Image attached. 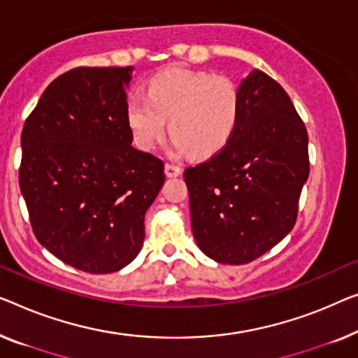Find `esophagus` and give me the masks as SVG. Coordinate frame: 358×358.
<instances>
[{"label": "esophagus", "instance_id": "obj_1", "mask_svg": "<svg viewBox=\"0 0 358 358\" xmlns=\"http://www.w3.org/2000/svg\"><path fill=\"white\" fill-rule=\"evenodd\" d=\"M164 173H166L168 178H178V176H180V173H182V169H180L179 166H176V164L166 163L164 164Z\"/></svg>", "mask_w": 358, "mask_h": 358}]
</instances>
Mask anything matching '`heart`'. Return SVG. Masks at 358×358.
<instances>
[{
    "label": "heart",
    "instance_id": "heart-1",
    "mask_svg": "<svg viewBox=\"0 0 358 358\" xmlns=\"http://www.w3.org/2000/svg\"><path fill=\"white\" fill-rule=\"evenodd\" d=\"M242 96L236 82L224 76L169 67L155 74L147 95L131 93L126 119L134 142L150 152L164 137H171V153L196 158L213 157L226 147L239 126Z\"/></svg>",
    "mask_w": 358,
    "mask_h": 358
}]
</instances>
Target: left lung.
Masks as SVG:
<instances>
[{
    "instance_id": "left-lung-1",
    "label": "left lung",
    "mask_w": 358,
    "mask_h": 358,
    "mask_svg": "<svg viewBox=\"0 0 358 358\" xmlns=\"http://www.w3.org/2000/svg\"><path fill=\"white\" fill-rule=\"evenodd\" d=\"M239 90L234 136L184 173L196 245L227 265L253 262L292 231L310 173L307 129L282 87L253 69Z\"/></svg>"
}]
</instances>
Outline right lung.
<instances>
[{
  "instance_id": "add662e5",
  "label": "right lung",
  "mask_w": 358,
  "mask_h": 358,
  "mask_svg": "<svg viewBox=\"0 0 358 358\" xmlns=\"http://www.w3.org/2000/svg\"><path fill=\"white\" fill-rule=\"evenodd\" d=\"M132 66L77 67L41 93L24 124L19 185L38 242L80 271L105 274L141 252L164 163L132 147Z\"/></svg>"
}]
</instances>
